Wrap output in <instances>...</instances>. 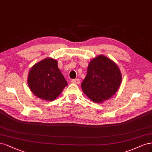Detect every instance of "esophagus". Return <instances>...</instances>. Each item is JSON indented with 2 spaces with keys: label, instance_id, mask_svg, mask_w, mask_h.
I'll list each match as a JSON object with an SVG mask.
<instances>
[{
  "label": "esophagus",
  "instance_id": "obj_1",
  "mask_svg": "<svg viewBox=\"0 0 152 152\" xmlns=\"http://www.w3.org/2000/svg\"><path fill=\"white\" fill-rule=\"evenodd\" d=\"M71 82L72 83H75V84H80V81L79 79H74L71 80Z\"/></svg>",
  "mask_w": 152,
  "mask_h": 152
}]
</instances>
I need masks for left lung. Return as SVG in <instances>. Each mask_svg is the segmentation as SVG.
<instances>
[{
	"mask_svg": "<svg viewBox=\"0 0 152 152\" xmlns=\"http://www.w3.org/2000/svg\"><path fill=\"white\" fill-rule=\"evenodd\" d=\"M121 81L118 66L109 57L99 55L90 62L81 88L92 102L102 103L115 94Z\"/></svg>",
	"mask_w": 152,
	"mask_h": 152,
	"instance_id": "left-lung-1",
	"label": "left lung"
}]
</instances>
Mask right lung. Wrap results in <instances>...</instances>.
Returning a JSON list of instances; mask_svg holds the SVG:
<instances>
[{"instance_id": "right-lung-1", "label": "right lung", "mask_w": 152, "mask_h": 152, "mask_svg": "<svg viewBox=\"0 0 152 152\" xmlns=\"http://www.w3.org/2000/svg\"><path fill=\"white\" fill-rule=\"evenodd\" d=\"M57 61L48 57L34 64L28 76V85L35 96L46 101H53L67 85L57 65Z\"/></svg>"}]
</instances>
